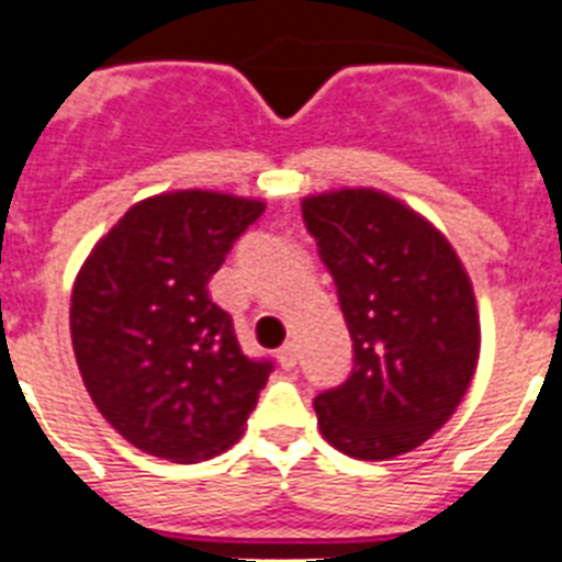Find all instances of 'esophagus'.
Segmentation results:
<instances>
[{"instance_id": "obj_1", "label": "esophagus", "mask_w": 562, "mask_h": 562, "mask_svg": "<svg viewBox=\"0 0 562 562\" xmlns=\"http://www.w3.org/2000/svg\"><path fill=\"white\" fill-rule=\"evenodd\" d=\"M277 361H280L282 370L297 368V347L294 344H282L280 350H277Z\"/></svg>"}]
</instances>
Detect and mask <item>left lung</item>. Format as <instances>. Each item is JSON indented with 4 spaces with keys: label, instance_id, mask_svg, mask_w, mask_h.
Returning a JSON list of instances; mask_svg holds the SVG:
<instances>
[{
    "label": "left lung",
    "instance_id": "1",
    "mask_svg": "<svg viewBox=\"0 0 562 562\" xmlns=\"http://www.w3.org/2000/svg\"><path fill=\"white\" fill-rule=\"evenodd\" d=\"M303 221L352 338L347 382L315 396L321 435L359 461L411 452L452 417L479 364L470 277L440 229L375 189L308 194Z\"/></svg>",
    "mask_w": 562,
    "mask_h": 562
}]
</instances>
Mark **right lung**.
Masks as SVG:
<instances>
[{
	"label": "right lung",
	"mask_w": 562,
	"mask_h": 562,
	"mask_svg": "<svg viewBox=\"0 0 562 562\" xmlns=\"http://www.w3.org/2000/svg\"><path fill=\"white\" fill-rule=\"evenodd\" d=\"M262 201L180 189L134 203L75 277L69 329L95 408L127 443L198 463L236 443L271 361L247 359L206 282Z\"/></svg>",
	"instance_id": "1"
}]
</instances>
